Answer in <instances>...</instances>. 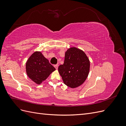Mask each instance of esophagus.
<instances>
[{
    "label": "esophagus",
    "instance_id": "obj_1",
    "mask_svg": "<svg viewBox=\"0 0 126 126\" xmlns=\"http://www.w3.org/2000/svg\"><path fill=\"white\" fill-rule=\"evenodd\" d=\"M54 67H55V68H56V69H58V64H55V65H54Z\"/></svg>",
    "mask_w": 126,
    "mask_h": 126
}]
</instances>
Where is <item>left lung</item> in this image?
<instances>
[{"instance_id":"left-lung-1","label":"left lung","mask_w":126,"mask_h":126,"mask_svg":"<svg viewBox=\"0 0 126 126\" xmlns=\"http://www.w3.org/2000/svg\"><path fill=\"white\" fill-rule=\"evenodd\" d=\"M89 69L90 62L85 53L71 47L65 52L64 63L59 66L58 71L64 84L74 88L85 82Z\"/></svg>"}]
</instances>
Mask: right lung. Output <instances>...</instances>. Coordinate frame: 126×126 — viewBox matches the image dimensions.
Segmentation results:
<instances>
[{"label": "right lung", "instance_id": "right-lung-1", "mask_svg": "<svg viewBox=\"0 0 126 126\" xmlns=\"http://www.w3.org/2000/svg\"><path fill=\"white\" fill-rule=\"evenodd\" d=\"M26 68L29 78L38 85L45 80L51 72L56 70L48 60L41 52L38 51L35 52L29 57L26 63Z\"/></svg>", "mask_w": 126, "mask_h": 126}]
</instances>
